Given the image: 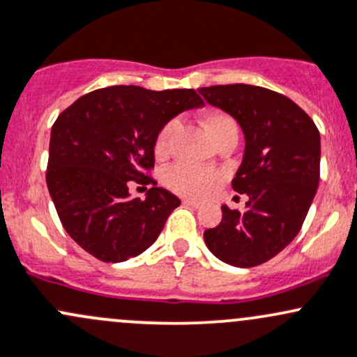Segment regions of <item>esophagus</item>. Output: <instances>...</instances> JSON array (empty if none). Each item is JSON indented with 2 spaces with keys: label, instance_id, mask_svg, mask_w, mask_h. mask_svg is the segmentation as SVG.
<instances>
[{
  "label": "esophagus",
  "instance_id": "34e87169",
  "mask_svg": "<svg viewBox=\"0 0 357 357\" xmlns=\"http://www.w3.org/2000/svg\"><path fill=\"white\" fill-rule=\"evenodd\" d=\"M183 204L188 205V207H195V208L200 207V202H197V200H190V198H183Z\"/></svg>",
  "mask_w": 357,
  "mask_h": 357
}]
</instances>
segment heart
<instances>
[{
	"instance_id": "b5f03b06",
	"label": "heart",
	"mask_w": 357,
	"mask_h": 357,
	"mask_svg": "<svg viewBox=\"0 0 357 357\" xmlns=\"http://www.w3.org/2000/svg\"><path fill=\"white\" fill-rule=\"evenodd\" d=\"M176 125H178L176 119H171L157 131L155 140H153V152H155L157 157H166L169 150H171V138L176 130ZM204 125L215 144L229 133H238V125H236L234 118L220 111L207 112L204 118ZM162 181L172 193L188 198H202L210 193L213 186L217 185L219 172L210 167L174 164V166L167 167L164 171Z\"/></svg>"
}]
</instances>
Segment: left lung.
Instances as JSON below:
<instances>
[{
	"label": "left lung",
	"mask_w": 357,
	"mask_h": 357,
	"mask_svg": "<svg viewBox=\"0 0 357 357\" xmlns=\"http://www.w3.org/2000/svg\"><path fill=\"white\" fill-rule=\"evenodd\" d=\"M200 93L238 119L246 149L232 190L246 210L224 205L222 220L204 232L205 245L234 267H257L301 229L320 181V131L294 100L257 85H212Z\"/></svg>",
	"instance_id": "8db88e82"
}]
</instances>
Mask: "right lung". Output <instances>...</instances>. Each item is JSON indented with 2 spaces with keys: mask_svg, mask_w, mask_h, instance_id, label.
I'll return each mask as SVG.
<instances>
[{
  "mask_svg": "<svg viewBox=\"0 0 357 357\" xmlns=\"http://www.w3.org/2000/svg\"><path fill=\"white\" fill-rule=\"evenodd\" d=\"M204 106L193 89L112 85L85 93L51 130L46 183L63 227L97 260L118 264L144 253L181 200L152 178L157 131L181 111ZM135 181L150 184L131 199Z\"/></svg>",
  "mask_w": 357,
  "mask_h": 357,
  "instance_id": "right-lung-1",
  "label": "right lung"
}]
</instances>
